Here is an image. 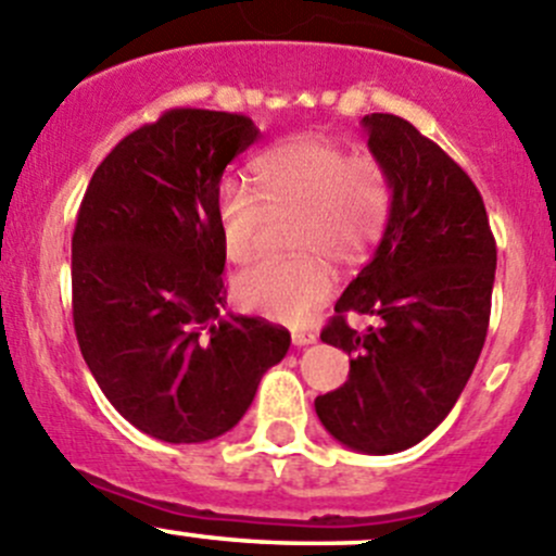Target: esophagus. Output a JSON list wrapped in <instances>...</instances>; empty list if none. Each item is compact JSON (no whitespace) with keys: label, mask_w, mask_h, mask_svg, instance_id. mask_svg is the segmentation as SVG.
Instances as JSON below:
<instances>
[{"label":"esophagus","mask_w":556,"mask_h":556,"mask_svg":"<svg viewBox=\"0 0 556 556\" xmlns=\"http://www.w3.org/2000/svg\"><path fill=\"white\" fill-rule=\"evenodd\" d=\"M317 341V336L312 333V330H293V344L295 346H309Z\"/></svg>","instance_id":"obj_1"}]
</instances>
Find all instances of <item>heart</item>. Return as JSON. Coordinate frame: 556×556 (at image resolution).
<instances>
[{
  "instance_id": "1",
  "label": "heart",
  "mask_w": 556,
  "mask_h": 556,
  "mask_svg": "<svg viewBox=\"0 0 556 556\" xmlns=\"http://www.w3.org/2000/svg\"><path fill=\"white\" fill-rule=\"evenodd\" d=\"M257 193L242 179H223L215 195L217 228L228 261L255 257L271 220H290L288 261H261L233 279L247 312L277 323H304L333 290L325 257L339 266L363 261L390 215V177L374 155H350L341 144L299 137L255 161Z\"/></svg>"
}]
</instances>
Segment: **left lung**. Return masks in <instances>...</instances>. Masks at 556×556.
I'll list each match as a JSON object with an SVG mask.
<instances>
[{"instance_id": "8db88e82", "label": "left lung", "mask_w": 556, "mask_h": 556, "mask_svg": "<svg viewBox=\"0 0 556 556\" xmlns=\"http://www.w3.org/2000/svg\"><path fill=\"white\" fill-rule=\"evenodd\" d=\"M390 177V217L371 261L319 339L352 355L350 379L314 401L355 452L395 454L433 433L468 384L490 328L497 247L473 179L408 121L363 117ZM378 319L363 334L345 312Z\"/></svg>"}]
</instances>
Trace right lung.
<instances>
[{
    "label": "right lung",
    "instance_id": "add662e5",
    "mask_svg": "<svg viewBox=\"0 0 556 556\" xmlns=\"http://www.w3.org/2000/svg\"><path fill=\"white\" fill-rule=\"evenodd\" d=\"M257 137L237 112H164L112 148L77 212V344L106 401L166 444L228 433L288 355L282 325L223 314L215 195Z\"/></svg>",
    "mask_w": 556,
    "mask_h": 556
}]
</instances>
